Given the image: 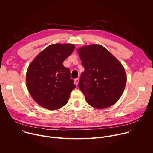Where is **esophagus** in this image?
<instances>
[{
  "label": "esophagus",
  "instance_id": "esophagus-1",
  "mask_svg": "<svg viewBox=\"0 0 153 153\" xmlns=\"http://www.w3.org/2000/svg\"><path fill=\"white\" fill-rule=\"evenodd\" d=\"M74 82H75V84H76V85H78V84H79V78L76 79L74 80Z\"/></svg>",
  "mask_w": 153,
  "mask_h": 153
}]
</instances>
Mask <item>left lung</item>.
Wrapping results in <instances>:
<instances>
[{
	"label": "left lung",
	"instance_id": "8db88e82",
	"mask_svg": "<svg viewBox=\"0 0 153 153\" xmlns=\"http://www.w3.org/2000/svg\"><path fill=\"white\" fill-rule=\"evenodd\" d=\"M82 65L79 86L86 102L93 108L104 109L115 104L125 88L126 74L119 60L98 44L78 48Z\"/></svg>",
	"mask_w": 153,
	"mask_h": 153
}]
</instances>
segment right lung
<instances>
[{
    "label": "right lung",
    "instance_id": "1",
    "mask_svg": "<svg viewBox=\"0 0 153 153\" xmlns=\"http://www.w3.org/2000/svg\"><path fill=\"white\" fill-rule=\"evenodd\" d=\"M71 43H56L43 50L30 63L26 74L27 89L33 100L49 110L61 108L76 88L70 72L63 65L73 52Z\"/></svg>",
    "mask_w": 153,
    "mask_h": 153
}]
</instances>
